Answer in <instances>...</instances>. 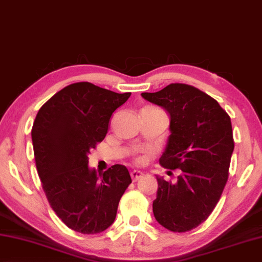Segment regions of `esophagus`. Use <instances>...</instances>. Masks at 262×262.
<instances>
[{
    "label": "esophagus",
    "instance_id": "esophagus-1",
    "mask_svg": "<svg viewBox=\"0 0 262 262\" xmlns=\"http://www.w3.org/2000/svg\"><path fill=\"white\" fill-rule=\"evenodd\" d=\"M142 176H143V172L140 171V170H133L130 172V177L133 179V182H137Z\"/></svg>",
    "mask_w": 262,
    "mask_h": 262
}]
</instances>
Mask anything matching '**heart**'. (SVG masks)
<instances>
[{"label":"heart","instance_id":"b5f03b06","mask_svg":"<svg viewBox=\"0 0 262 262\" xmlns=\"http://www.w3.org/2000/svg\"><path fill=\"white\" fill-rule=\"evenodd\" d=\"M141 160H140V159H136V162H140Z\"/></svg>","mask_w":262,"mask_h":262}]
</instances>
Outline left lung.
<instances>
[{
	"instance_id": "left-lung-1",
	"label": "left lung",
	"mask_w": 262,
	"mask_h": 262,
	"mask_svg": "<svg viewBox=\"0 0 262 262\" xmlns=\"http://www.w3.org/2000/svg\"><path fill=\"white\" fill-rule=\"evenodd\" d=\"M142 96L170 116V135L159 162L181 169L176 183L157 176L153 214L161 226L185 233L203 223L222 196L234 151L232 122L216 100L191 85L170 84Z\"/></svg>"
}]
</instances>
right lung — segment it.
<instances>
[{"mask_svg":"<svg viewBox=\"0 0 262 262\" xmlns=\"http://www.w3.org/2000/svg\"><path fill=\"white\" fill-rule=\"evenodd\" d=\"M132 93L80 81L66 86L40 107L32 128L38 176L51 208L75 232L97 234L114 224L132 183L125 166L97 175L89 153L104 140L115 110Z\"/></svg>","mask_w":262,"mask_h":262,"instance_id":"obj_1","label":"right lung"}]
</instances>
